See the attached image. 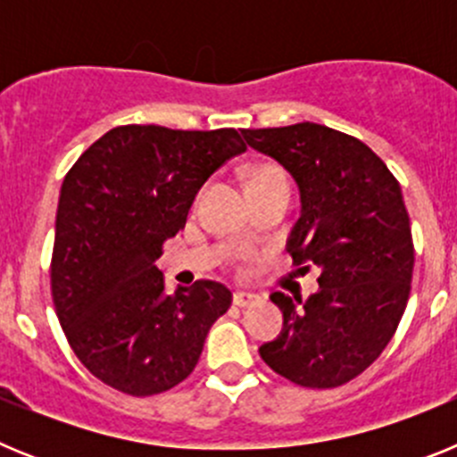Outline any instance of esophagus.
<instances>
[{
    "label": "esophagus",
    "instance_id": "34e87169",
    "mask_svg": "<svg viewBox=\"0 0 457 457\" xmlns=\"http://www.w3.org/2000/svg\"><path fill=\"white\" fill-rule=\"evenodd\" d=\"M261 302V297L253 293H247V290H237L236 295H233V304L240 306V309H247V306H253Z\"/></svg>",
    "mask_w": 457,
    "mask_h": 457
}]
</instances>
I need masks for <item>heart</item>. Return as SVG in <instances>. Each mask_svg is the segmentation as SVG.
<instances>
[{
    "mask_svg": "<svg viewBox=\"0 0 457 457\" xmlns=\"http://www.w3.org/2000/svg\"><path fill=\"white\" fill-rule=\"evenodd\" d=\"M265 180H286V179H284V173L278 171L277 167H270V164L256 167L252 173H249V183H265Z\"/></svg>",
    "mask_w": 457,
    "mask_h": 457,
    "instance_id": "b5f03b06",
    "label": "heart"
}]
</instances>
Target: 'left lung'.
<instances>
[{"label":"left lung","mask_w":457,"mask_h":457,"mask_svg":"<svg viewBox=\"0 0 457 457\" xmlns=\"http://www.w3.org/2000/svg\"><path fill=\"white\" fill-rule=\"evenodd\" d=\"M242 137L300 185L288 253L304 272L320 270V290L306 300L272 293L284 332L258 353L306 389L345 385L382 354L410 300L414 242L401 185L364 141L327 125L306 120Z\"/></svg>","instance_id":"1"}]
</instances>
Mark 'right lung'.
Here are the masks:
<instances>
[{"label": "right lung", "mask_w": 457, "mask_h": 457, "mask_svg": "<svg viewBox=\"0 0 457 457\" xmlns=\"http://www.w3.org/2000/svg\"><path fill=\"white\" fill-rule=\"evenodd\" d=\"M247 151L233 128L119 125L66 173L50 284L72 353L128 395L173 389L194 370L208 329L233 302L217 281L164 293L157 268L201 185Z\"/></svg>", "instance_id": "obj_1"}]
</instances>
